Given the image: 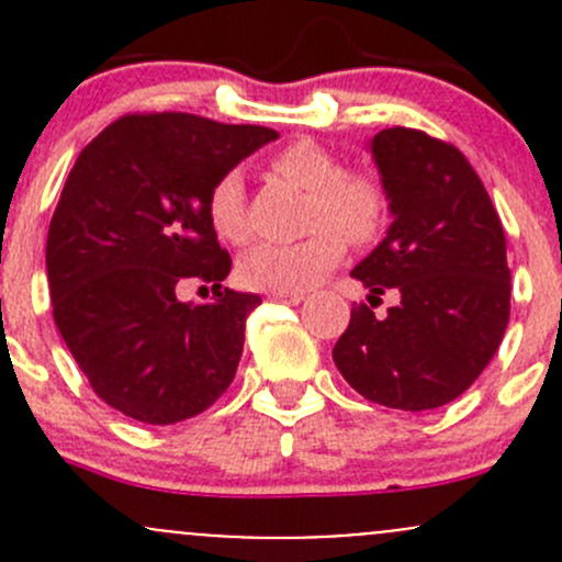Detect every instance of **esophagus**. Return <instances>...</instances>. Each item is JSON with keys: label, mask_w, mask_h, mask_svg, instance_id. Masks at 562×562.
Listing matches in <instances>:
<instances>
[{"label": "esophagus", "mask_w": 562, "mask_h": 562, "mask_svg": "<svg viewBox=\"0 0 562 562\" xmlns=\"http://www.w3.org/2000/svg\"><path fill=\"white\" fill-rule=\"evenodd\" d=\"M271 302H280V304H299L304 302V293L302 291H274L269 293Z\"/></svg>", "instance_id": "1"}]
</instances>
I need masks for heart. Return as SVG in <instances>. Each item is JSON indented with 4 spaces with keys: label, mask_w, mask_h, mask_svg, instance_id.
I'll return each mask as SVG.
<instances>
[{
    "label": "heart",
    "mask_w": 562,
    "mask_h": 562,
    "mask_svg": "<svg viewBox=\"0 0 562 562\" xmlns=\"http://www.w3.org/2000/svg\"><path fill=\"white\" fill-rule=\"evenodd\" d=\"M271 171L310 192L307 228L313 234L293 245H260L239 263V280L252 291H304L321 282L342 260L345 239L372 245L389 223V190L381 176L342 171L326 146L302 138L271 157ZM206 217L228 245L252 239L247 190L236 171L220 176L206 195Z\"/></svg>",
    "instance_id": "heart-1"
}]
</instances>
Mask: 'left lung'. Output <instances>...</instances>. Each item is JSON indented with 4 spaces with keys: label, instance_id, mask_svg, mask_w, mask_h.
<instances>
[{
    "label": "left lung",
    "instance_id": "left-lung-1",
    "mask_svg": "<svg viewBox=\"0 0 562 562\" xmlns=\"http://www.w3.org/2000/svg\"><path fill=\"white\" fill-rule=\"evenodd\" d=\"M372 157L394 223L350 274L370 288V304L389 288L400 304L383 321L356 304L331 356L364 400L435 411L470 389L503 342L512 313L506 234L457 146L389 127L372 138Z\"/></svg>",
    "mask_w": 562,
    "mask_h": 562
}]
</instances>
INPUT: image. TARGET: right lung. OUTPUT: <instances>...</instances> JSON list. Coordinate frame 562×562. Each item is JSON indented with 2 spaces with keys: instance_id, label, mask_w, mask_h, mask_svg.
Wrapping results in <instances>:
<instances>
[{
  "instance_id": "right-lung-1",
  "label": "right lung",
  "mask_w": 562,
  "mask_h": 562,
  "mask_svg": "<svg viewBox=\"0 0 562 562\" xmlns=\"http://www.w3.org/2000/svg\"><path fill=\"white\" fill-rule=\"evenodd\" d=\"M274 130L195 113H127L78 155L45 245L54 321L105 405L176 424L231 386L258 293L223 288L231 255L206 217L214 181ZM206 281L209 305L175 299Z\"/></svg>"
}]
</instances>
